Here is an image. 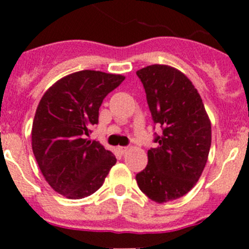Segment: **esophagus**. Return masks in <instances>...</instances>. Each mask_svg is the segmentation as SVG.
Here are the masks:
<instances>
[{
	"mask_svg": "<svg viewBox=\"0 0 249 249\" xmlns=\"http://www.w3.org/2000/svg\"><path fill=\"white\" fill-rule=\"evenodd\" d=\"M117 150L120 153V154H124L127 150V147H117Z\"/></svg>",
	"mask_w": 249,
	"mask_h": 249,
	"instance_id": "esophagus-1",
	"label": "esophagus"
}]
</instances>
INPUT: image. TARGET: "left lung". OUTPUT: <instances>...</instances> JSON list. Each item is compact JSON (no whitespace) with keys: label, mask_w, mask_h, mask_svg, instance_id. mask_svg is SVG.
Wrapping results in <instances>:
<instances>
[{"label":"left lung","mask_w":249,"mask_h":249,"mask_svg":"<svg viewBox=\"0 0 249 249\" xmlns=\"http://www.w3.org/2000/svg\"><path fill=\"white\" fill-rule=\"evenodd\" d=\"M144 87L154 123L162 127L157 148L148 150V165L137 173L141 192L164 203L194 188L208 159L211 120L196 88L169 65H150L136 72Z\"/></svg>","instance_id":"1"}]
</instances>
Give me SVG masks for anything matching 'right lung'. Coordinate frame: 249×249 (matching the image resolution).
Segmentation results:
<instances>
[{
    "label": "right lung",
    "mask_w": 249,
    "mask_h": 249,
    "mask_svg": "<svg viewBox=\"0 0 249 249\" xmlns=\"http://www.w3.org/2000/svg\"><path fill=\"white\" fill-rule=\"evenodd\" d=\"M122 74L84 70L67 74L44 92L32 123V150L48 184L67 199H83L104 184L117 159L89 141L99 108Z\"/></svg>",
    "instance_id": "right-lung-1"
}]
</instances>
